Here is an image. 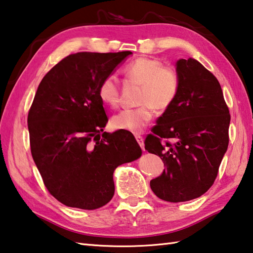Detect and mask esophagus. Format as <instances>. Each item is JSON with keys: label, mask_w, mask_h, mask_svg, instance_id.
<instances>
[{"label": "esophagus", "mask_w": 253, "mask_h": 253, "mask_svg": "<svg viewBox=\"0 0 253 253\" xmlns=\"http://www.w3.org/2000/svg\"><path fill=\"white\" fill-rule=\"evenodd\" d=\"M135 139L137 141V143H139V145L141 146V149L144 151V141H143V136H141L140 134H135Z\"/></svg>", "instance_id": "34e87169"}]
</instances>
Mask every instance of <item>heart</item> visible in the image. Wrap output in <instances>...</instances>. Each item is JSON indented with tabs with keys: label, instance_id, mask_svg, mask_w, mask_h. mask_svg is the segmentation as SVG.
Returning a JSON list of instances; mask_svg holds the SVG:
<instances>
[{
	"label": "heart",
	"instance_id": "obj_1",
	"mask_svg": "<svg viewBox=\"0 0 253 253\" xmlns=\"http://www.w3.org/2000/svg\"><path fill=\"white\" fill-rule=\"evenodd\" d=\"M126 78L141 85L140 107L126 109L112 118V126L118 130L140 133L153 120L154 109L164 112L173 106L178 96L180 78L177 71L166 67L163 61L150 57H140L125 68ZM100 100L112 108L120 102V87L113 75L102 79L98 88Z\"/></svg>",
	"mask_w": 253,
	"mask_h": 253
}]
</instances>
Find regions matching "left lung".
<instances>
[{
	"instance_id": "8db88e82",
	"label": "left lung",
	"mask_w": 253,
	"mask_h": 253,
	"mask_svg": "<svg viewBox=\"0 0 253 253\" xmlns=\"http://www.w3.org/2000/svg\"><path fill=\"white\" fill-rule=\"evenodd\" d=\"M176 71L178 96L144 142L165 166L150 182L151 189L170 203L192 201L211 187L229 144L230 125L220 84L211 71L193 58L179 59Z\"/></svg>"
}]
</instances>
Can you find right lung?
Masks as SVG:
<instances>
[{
  "instance_id": "obj_1",
  "label": "right lung",
  "mask_w": 253,
  "mask_h": 253,
  "mask_svg": "<svg viewBox=\"0 0 253 253\" xmlns=\"http://www.w3.org/2000/svg\"><path fill=\"white\" fill-rule=\"evenodd\" d=\"M131 54H71L38 85L27 117L32 156L47 190L66 206H104L114 195V169L142 154L131 132H103L108 117L98 96L102 79Z\"/></svg>"
}]
</instances>
